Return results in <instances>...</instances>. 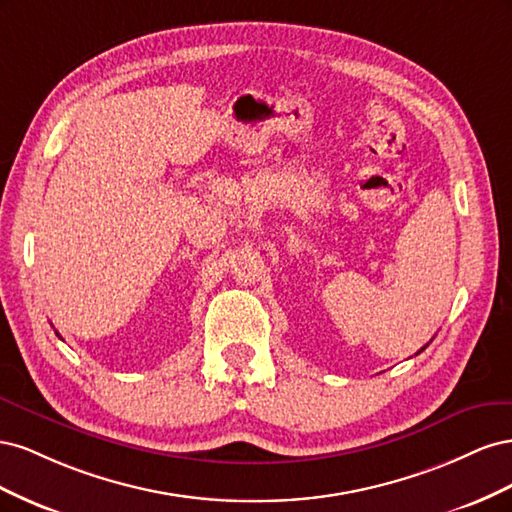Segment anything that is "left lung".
<instances>
[{
	"label": "left lung",
	"mask_w": 512,
	"mask_h": 512,
	"mask_svg": "<svg viewBox=\"0 0 512 512\" xmlns=\"http://www.w3.org/2000/svg\"><path fill=\"white\" fill-rule=\"evenodd\" d=\"M423 350H425V346H423V348H421V350H418V352H423Z\"/></svg>",
	"instance_id": "8db88e82"
}]
</instances>
